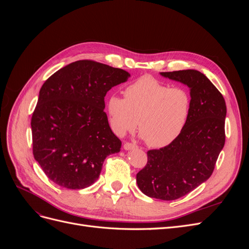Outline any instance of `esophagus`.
Returning a JSON list of instances; mask_svg holds the SVG:
<instances>
[{"label": "esophagus", "mask_w": 249, "mask_h": 249, "mask_svg": "<svg viewBox=\"0 0 249 249\" xmlns=\"http://www.w3.org/2000/svg\"><path fill=\"white\" fill-rule=\"evenodd\" d=\"M124 148L125 150H130V149H135L137 148V145L136 144H133V143H130V142H125L124 144Z\"/></svg>", "instance_id": "obj_1"}]
</instances>
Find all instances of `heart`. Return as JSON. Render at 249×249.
Wrapping results in <instances>:
<instances>
[{"mask_svg":"<svg viewBox=\"0 0 249 249\" xmlns=\"http://www.w3.org/2000/svg\"><path fill=\"white\" fill-rule=\"evenodd\" d=\"M191 96L183 87H169L153 77L139 78L124 89V99L112 95L107 103L109 124L118 136L138 126L150 147L175 141L186 126Z\"/></svg>","mask_w":249,"mask_h":249,"instance_id":"obj_1","label":"heart"}]
</instances>
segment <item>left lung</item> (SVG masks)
<instances>
[{"instance_id": "1", "label": "left lung", "mask_w": 249, "mask_h": 249, "mask_svg": "<svg viewBox=\"0 0 249 249\" xmlns=\"http://www.w3.org/2000/svg\"><path fill=\"white\" fill-rule=\"evenodd\" d=\"M190 88L191 110L186 126L169 145L147 152V163L136 176L149 197L175 200L211 177L224 146L227 106L222 94L195 70L160 72Z\"/></svg>"}]
</instances>
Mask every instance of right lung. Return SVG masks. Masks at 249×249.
<instances>
[{
	"instance_id": "right-lung-1",
	"label": "right lung",
	"mask_w": 249,
	"mask_h": 249,
	"mask_svg": "<svg viewBox=\"0 0 249 249\" xmlns=\"http://www.w3.org/2000/svg\"><path fill=\"white\" fill-rule=\"evenodd\" d=\"M129 77L122 69L79 60L43 83L31 119L33 155L52 182L84 189L99 178L105 159L119 152L104 100Z\"/></svg>"
}]
</instances>
